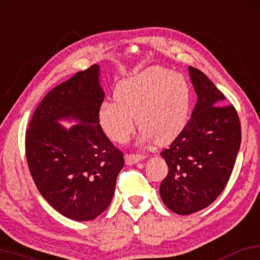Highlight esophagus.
I'll use <instances>...</instances> for the list:
<instances>
[{
    "instance_id": "34e87169",
    "label": "esophagus",
    "mask_w": 260,
    "mask_h": 260,
    "mask_svg": "<svg viewBox=\"0 0 260 260\" xmlns=\"http://www.w3.org/2000/svg\"><path fill=\"white\" fill-rule=\"evenodd\" d=\"M124 159H125L126 165H134V164L140 162V161H143L146 159V156H144V155H138V154H126Z\"/></svg>"
}]
</instances>
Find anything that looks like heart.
I'll return each mask as SVG.
<instances>
[{
	"mask_svg": "<svg viewBox=\"0 0 260 260\" xmlns=\"http://www.w3.org/2000/svg\"><path fill=\"white\" fill-rule=\"evenodd\" d=\"M191 87L186 77L162 67H150L120 81L116 101L105 100L98 111L99 124L117 143H125L137 126L141 140L167 144L183 133L191 112Z\"/></svg>",
	"mask_w": 260,
	"mask_h": 260,
	"instance_id": "b5f03b06",
	"label": "heart"
}]
</instances>
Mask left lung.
<instances>
[{
	"label": "left lung",
	"mask_w": 260,
	"mask_h": 260,
	"mask_svg": "<svg viewBox=\"0 0 260 260\" xmlns=\"http://www.w3.org/2000/svg\"><path fill=\"white\" fill-rule=\"evenodd\" d=\"M197 104L183 133L161 151L168 174L160 185L161 200L178 215L210 205L227 185L241 143V127L233 105L207 75L188 67Z\"/></svg>",
	"instance_id": "8db88e82"
}]
</instances>
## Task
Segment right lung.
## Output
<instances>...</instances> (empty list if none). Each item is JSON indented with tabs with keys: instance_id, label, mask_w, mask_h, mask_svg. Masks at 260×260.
<instances>
[{
	"instance_id": "right-lung-1",
	"label": "right lung",
	"mask_w": 260,
	"mask_h": 260,
	"mask_svg": "<svg viewBox=\"0 0 260 260\" xmlns=\"http://www.w3.org/2000/svg\"><path fill=\"white\" fill-rule=\"evenodd\" d=\"M98 64L46 94L26 131V157L42 196L63 216L90 221L112 201L123 153L99 125L104 101ZM62 120L78 124L64 128Z\"/></svg>"
}]
</instances>
